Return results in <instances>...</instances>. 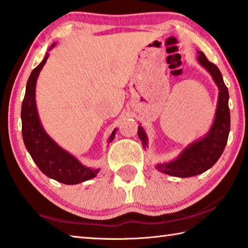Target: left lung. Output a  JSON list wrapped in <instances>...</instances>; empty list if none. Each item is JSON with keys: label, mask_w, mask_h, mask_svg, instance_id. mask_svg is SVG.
<instances>
[{"label": "left lung", "mask_w": 248, "mask_h": 248, "mask_svg": "<svg viewBox=\"0 0 248 248\" xmlns=\"http://www.w3.org/2000/svg\"><path fill=\"white\" fill-rule=\"evenodd\" d=\"M197 61L208 70L219 89L218 104L214 124L204 138L191 143L180 153V155L169 163L157 164L156 169L160 172L179 178H188L201 174L213 167L220 158L227 145L230 132V109H229V91L223 82L222 75L217 66L210 62L205 54L197 51ZM138 136L144 147L147 146V136L139 125Z\"/></svg>", "instance_id": "1"}]
</instances>
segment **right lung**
Wrapping results in <instances>:
<instances>
[{"mask_svg":"<svg viewBox=\"0 0 248 248\" xmlns=\"http://www.w3.org/2000/svg\"><path fill=\"white\" fill-rule=\"evenodd\" d=\"M55 44L49 47L51 49ZM48 54L32 70L27 81L26 93L21 105V132L27 151L39 169L48 178L65 184H78L96 177L100 169L83 166L75 156L62 150L44 131L35 105V84L39 74L46 62ZM111 132L108 143L115 138Z\"/></svg>","mask_w":248,"mask_h":248,"instance_id":"1","label":"right lung"}]
</instances>
